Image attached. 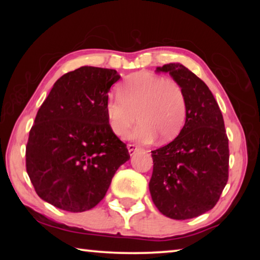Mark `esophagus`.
<instances>
[{
  "mask_svg": "<svg viewBox=\"0 0 260 260\" xmlns=\"http://www.w3.org/2000/svg\"><path fill=\"white\" fill-rule=\"evenodd\" d=\"M127 148H128V152H129V155H134L135 151H138L139 149H140V147H139V146H136V144H132V143H129L128 146H127Z\"/></svg>",
  "mask_w": 260,
  "mask_h": 260,
  "instance_id": "esophagus-1",
  "label": "esophagus"
}]
</instances>
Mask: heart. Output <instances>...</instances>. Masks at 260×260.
<instances>
[{
    "label": "heart",
    "instance_id": "heart-1",
    "mask_svg": "<svg viewBox=\"0 0 260 260\" xmlns=\"http://www.w3.org/2000/svg\"><path fill=\"white\" fill-rule=\"evenodd\" d=\"M119 95L105 103L110 127L117 136H125L136 119L141 122L131 136L141 142L173 140L187 117V99L181 85L173 79L148 72L128 77Z\"/></svg>",
    "mask_w": 260,
    "mask_h": 260
}]
</instances>
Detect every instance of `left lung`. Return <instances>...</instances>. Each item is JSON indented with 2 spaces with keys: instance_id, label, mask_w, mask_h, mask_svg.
<instances>
[{
  "instance_id": "obj_1",
  "label": "left lung",
  "mask_w": 260,
  "mask_h": 260,
  "mask_svg": "<svg viewBox=\"0 0 260 260\" xmlns=\"http://www.w3.org/2000/svg\"><path fill=\"white\" fill-rule=\"evenodd\" d=\"M181 85L187 99L183 128L172 142L151 151L149 190L156 208L177 220L208 212L228 181L230 148L222 113L203 80L179 63L157 68Z\"/></svg>"
}]
</instances>
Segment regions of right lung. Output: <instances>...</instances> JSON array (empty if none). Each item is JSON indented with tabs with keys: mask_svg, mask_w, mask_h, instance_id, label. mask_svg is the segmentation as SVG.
Listing matches in <instances>:
<instances>
[{
	"mask_svg": "<svg viewBox=\"0 0 260 260\" xmlns=\"http://www.w3.org/2000/svg\"><path fill=\"white\" fill-rule=\"evenodd\" d=\"M119 78L116 70L79 68L55 82L39 109L26 146V171L38 195L56 208L93 209L129 159L105 112L110 88Z\"/></svg>",
	"mask_w": 260,
	"mask_h": 260,
	"instance_id": "obj_1",
	"label": "right lung"
}]
</instances>
